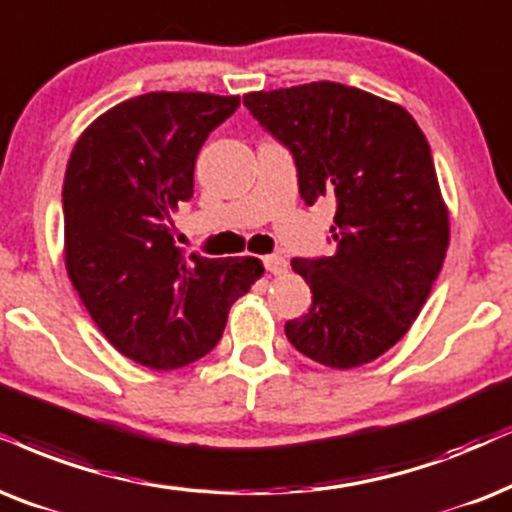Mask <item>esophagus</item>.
Wrapping results in <instances>:
<instances>
[{
  "mask_svg": "<svg viewBox=\"0 0 512 512\" xmlns=\"http://www.w3.org/2000/svg\"><path fill=\"white\" fill-rule=\"evenodd\" d=\"M264 267H267L269 274L278 276V274H283V271L288 269V262L283 260L281 255H267V257H264Z\"/></svg>",
  "mask_w": 512,
  "mask_h": 512,
  "instance_id": "34e87169",
  "label": "esophagus"
}]
</instances>
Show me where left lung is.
<instances>
[{"instance_id":"1","label":"left lung","mask_w":512,"mask_h":512,"mask_svg":"<svg viewBox=\"0 0 512 512\" xmlns=\"http://www.w3.org/2000/svg\"><path fill=\"white\" fill-rule=\"evenodd\" d=\"M245 108L293 153L307 205L335 200L331 257H295L309 312L286 323L297 352L331 368L378 359L404 338L449 248L430 144L397 103L340 82L252 92Z\"/></svg>"}]
</instances>
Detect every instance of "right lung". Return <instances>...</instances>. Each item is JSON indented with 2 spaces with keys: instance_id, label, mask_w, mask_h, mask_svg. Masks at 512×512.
<instances>
[{
  "instance_id": "right-lung-1",
  "label": "right lung",
  "mask_w": 512,
  "mask_h": 512,
  "mask_svg": "<svg viewBox=\"0 0 512 512\" xmlns=\"http://www.w3.org/2000/svg\"><path fill=\"white\" fill-rule=\"evenodd\" d=\"M238 106V96L141 94L96 118L70 153L68 276L108 342L155 371L205 357L231 304L264 274L257 257H186L172 238L198 151Z\"/></svg>"
}]
</instances>
